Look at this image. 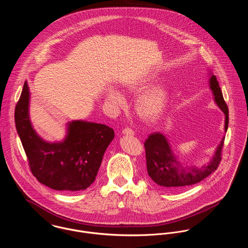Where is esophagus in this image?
<instances>
[{
    "mask_svg": "<svg viewBox=\"0 0 248 248\" xmlns=\"http://www.w3.org/2000/svg\"><path fill=\"white\" fill-rule=\"evenodd\" d=\"M123 134H124V135H127V136H133V135H134V131H133L131 128L126 127V128H124V129L123 130Z\"/></svg>",
    "mask_w": 248,
    "mask_h": 248,
    "instance_id": "esophagus-1",
    "label": "esophagus"
}]
</instances>
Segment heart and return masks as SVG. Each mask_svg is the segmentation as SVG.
<instances>
[{
    "instance_id": "obj_1",
    "label": "heart",
    "mask_w": 248,
    "mask_h": 248,
    "mask_svg": "<svg viewBox=\"0 0 248 248\" xmlns=\"http://www.w3.org/2000/svg\"><path fill=\"white\" fill-rule=\"evenodd\" d=\"M156 81V75H144L126 83L124 85V89L129 93L136 94L153 85ZM169 90L165 84L154 85L151 89L142 92L138 97L135 103V110L138 116L145 122H154L158 120L165 111L169 101ZM107 100L117 108L124 107L125 104L124 95L115 87H109L108 89Z\"/></svg>"
}]
</instances>
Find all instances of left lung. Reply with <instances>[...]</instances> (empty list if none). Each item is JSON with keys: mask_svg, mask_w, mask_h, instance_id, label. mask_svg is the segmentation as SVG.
<instances>
[{"mask_svg": "<svg viewBox=\"0 0 248 248\" xmlns=\"http://www.w3.org/2000/svg\"><path fill=\"white\" fill-rule=\"evenodd\" d=\"M209 74V88L217 107L224 114V132L228 127V108L224 103L217 78L211 71ZM224 136L214 150L210 160L201 166L182 162L175 154L167 135L161 132L151 133L145 140V157L147 173L152 181L161 188L172 191L192 186L213 173L219 166Z\"/></svg>", "mask_w": 248, "mask_h": 248, "instance_id": "obj_1", "label": "left lung"}]
</instances>
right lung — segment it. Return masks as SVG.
<instances>
[{"mask_svg": "<svg viewBox=\"0 0 248 248\" xmlns=\"http://www.w3.org/2000/svg\"><path fill=\"white\" fill-rule=\"evenodd\" d=\"M29 105L30 91L26 82L15 108V124L33 175L54 190L80 191L89 187L114 139V130L106 124L74 120L66 124L62 140L48 141L34 129Z\"/></svg>", "mask_w": 248, "mask_h": 248, "instance_id": "right-lung-1", "label": "right lung"}]
</instances>
